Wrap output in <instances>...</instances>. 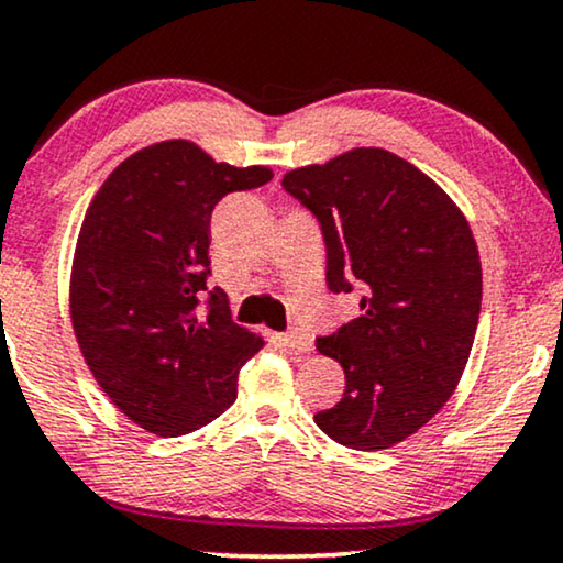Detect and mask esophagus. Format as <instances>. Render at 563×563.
Here are the masks:
<instances>
[{"instance_id":"esophagus-1","label":"esophagus","mask_w":563,"mask_h":563,"mask_svg":"<svg viewBox=\"0 0 563 563\" xmlns=\"http://www.w3.org/2000/svg\"><path fill=\"white\" fill-rule=\"evenodd\" d=\"M277 343H280L286 351L294 353H311V340L303 338V334H277Z\"/></svg>"}]
</instances>
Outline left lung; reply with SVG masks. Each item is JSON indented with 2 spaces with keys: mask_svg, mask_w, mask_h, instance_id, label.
<instances>
[{
  "mask_svg": "<svg viewBox=\"0 0 563 563\" xmlns=\"http://www.w3.org/2000/svg\"><path fill=\"white\" fill-rule=\"evenodd\" d=\"M283 187L322 225L332 294H364L361 317L317 340L343 366L345 393L314 421L351 450H389L444 408L471 358L483 296L471 223L384 147L294 168Z\"/></svg>",
  "mask_w": 563,
  "mask_h": 563,
  "instance_id": "8db88e82",
  "label": "left lung"
}]
</instances>
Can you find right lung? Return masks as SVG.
Wrapping results in <instances>:
<instances>
[{"label": "right lung", "instance_id": "obj_1", "mask_svg": "<svg viewBox=\"0 0 563 563\" xmlns=\"http://www.w3.org/2000/svg\"><path fill=\"white\" fill-rule=\"evenodd\" d=\"M273 179L218 163L191 140L124 158L90 199L69 275V317L92 379L155 437L191 433L236 400L239 372L265 345L210 290V216L229 191Z\"/></svg>", "mask_w": 563, "mask_h": 563}]
</instances>
